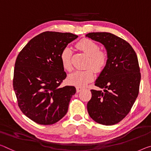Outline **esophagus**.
Returning a JSON list of instances; mask_svg holds the SVG:
<instances>
[{
    "label": "esophagus",
    "instance_id": "1",
    "mask_svg": "<svg viewBox=\"0 0 151 151\" xmlns=\"http://www.w3.org/2000/svg\"><path fill=\"white\" fill-rule=\"evenodd\" d=\"M76 92H77V93L81 92V91L83 89V88L81 87H76Z\"/></svg>",
    "mask_w": 151,
    "mask_h": 151
}]
</instances>
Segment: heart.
Wrapping results in <instances>:
<instances>
[{
	"mask_svg": "<svg viewBox=\"0 0 151 151\" xmlns=\"http://www.w3.org/2000/svg\"><path fill=\"white\" fill-rule=\"evenodd\" d=\"M76 47L88 57L85 70L74 72L68 76V81L70 84L78 87H84L93 80L94 73L90 68H92L95 73H101L106 67L107 62V56L104 52L100 51L99 45L91 40L84 38L76 44ZM72 50L66 47L62 50L60 58L63 68L66 71L72 70L71 64Z\"/></svg>",
	"mask_w": 151,
	"mask_h": 151,
	"instance_id": "b5f03b06",
	"label": "heart"
}]
</instances>
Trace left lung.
Returning <instances> with one entry per match:
<instances>
[{
    "label": "left lung",
    "mask_w": 151,
    "mask_h": 151,
    "mask_svg": "<svg viewBox=\"0 0 151 151\" xmlns=\"http://www.w3.org/2000/svg\"><path fill=\"white\" fill-rule=\"evenodd\" d=\"M86 37L106 47L107 62L91 90L87 104L91 118L103 125L118 123L127 116L139 93L141 75L137 56L126 40L107 32L88 33Z\"/></svg>",
    "instance_id": "1"
}]
</instances>
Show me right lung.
Masks as SVG:
<instances>
[{"instance_id": "1", "label": "right lung", "mask_w": 151, "mask_h": 151, "mask_svg": "<svg viewBox=\"0 0 151 151\" xmlns=\"http://www.w3.org/2000/svg\"><path fill=\"white\" fill-rule=\"evenodd\" d=\"M77 37L70 33L45 32L32 38L18 54L13 88L21 111L35 123L55 124L68 111L76 88L60 87L66 77L60 55Z\"/></svg>"}]
</instances>
